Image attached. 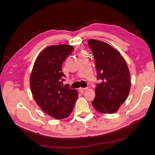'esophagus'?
I'll list each match as a JSON object with an SVG mask.
<instances>
[{"mask_svg": "<svg viewBox=\"0 0 155 155\" xmlns=\"http://www.w3.org/2000/svg\"><path fill=\"white\" fill-rule=\"evenodd\" d=\"M87 88H87V87H86V88H79V92H80L81 93H83L84 91H86Z\"/></svg>", "mask_w": 155, "mask_h": 155, "instance_id": "esophagus-1", "label": "esophagus"}]
</instances>
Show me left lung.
<instances>
[{
  "label": "left lung",
  "mask_w": 155,
  "mask_h": 155,
  "mask_svg": "<svg viewBox=\"0 0 155 155\" xmlns=\"http://www.w3.org/2000/svg\"><path fill=\"white\" fill-rule=\"evenodd\" d=\"M97 72L96 96L92 102L101 113L115 112L127 97L130 88V72L124 58L110 45L95 39L88 40Z\"/></svg>",
  "instance_id": "8db88e82"
}]
</instances>
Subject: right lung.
Listing matches in <instances>:
<instances>
[{"label": "right lung", "mask_w": 155, "mask_h": 155, "mask_svg": "<svg viewBox=\"0 0 155 155\" xmlns=\"http://www.w3.org/2000/svg\"><path fill=\"white\" fill-rule=\"evenodd\" d=\"M74 50L67 45L50 46L37 56L30 76V88L35 102L46 114L60 120L72 113L78 94L63 85L62 64Z\"/></svg>", "instance_id": "1"}]
</instances>
